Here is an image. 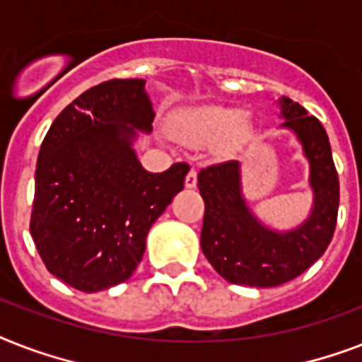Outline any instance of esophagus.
<instances>
[{
	"instance_id": "obj_1",
	"label": "esophagus",
	"mask_w": 362,
	"mask_h": 362,
	"mask_svg": "<svg viewBox=\"0 0 362 362\" xmlns=\"http://www.w3.org/2000/svg\"><path fill=\"white\" fill-rule=\"evenodd\" d=\"M195 186H197V170L189 169V173H187V176H186V187H189V189H192V187H195Z\"/></svg>"
}]
</instances>
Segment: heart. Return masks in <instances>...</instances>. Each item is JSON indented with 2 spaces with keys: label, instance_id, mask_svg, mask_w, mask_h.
I'll return each mask as SVG.
<instances>
[{
  "label": "heart",
  "instance_id": "obj_1",
  "mask_svg": "<svg viewBox=\"0 0 362 362\" xmlns=\"http://www.w3.org/2000/svg\"><path fill=\"white\" fill-rule=\"evenodd\" d=\"M242 112L237 109H226V107H214L197 115L186 124L178 127V136L182 141L193 146L209 144L221 136L223 141H237L244 133V124H242Z\"/></svg>",
  "mask_w": 362,
  "mask_h": 362
}]
</instances>
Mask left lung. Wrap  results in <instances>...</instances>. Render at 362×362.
<instances>
[{
	"instance_id": "left-lung-1",
	"label": "left lung",
	"mask_w": 362,
	"mask_h": 362,
	"mask_svg": "<svg viewBox=\"0 0 362 362\" xmlns=\"http://www.w3.org/2000/svg\"><path fill=\"white\" fill-rule=\"evenodd\" d=\"M280 109L281 127L297 135L310 163L314 206L303 226L278 233L252 214L242 197L237 159L197 175L204 201L201 247L216 272L237 286L276 287L297 278L325 253L337 229L340 184L325 127L289 98L280 99Z\"/></svg>"
}]
</instances>
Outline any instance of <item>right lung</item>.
<instances>
[{"label":"right lung","instance_id":"1","mask_svg":"<svg viewBox=\"0 0 362 362\" xmlns=\"http://www.w3.org/2000/svg\"><path fill=\"white\" fill-rule=\"evenodd\" d=\"M142 78L90 88L52 122L39 150L30 233L50 274L78 291L118 286L135 272L146 235L182 192L189 165L142 169L131 142L152 131Z\"/></svg>","mask_w":362,"mask_h":362}]
</instances>
